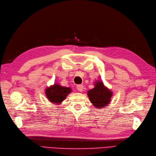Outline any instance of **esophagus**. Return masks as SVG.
I'll return each instance as SVG.
<instances>
[{
    "mask_svg": "<svg viewBox=\"0 0 156 156\" xmlns=\"http://www.w3.org/2000/svg\"><path fill=\"white\" fill-rule=\"evenodd\" d=\"M77 89H78V91L82 92V91H83V89H84L83 85H82V84L78 85V86H77Z\"/></svg>",
    "mask_w": 156,
    "mask_h": 156,
    "instance_id": "obj_1",
    "label": "esophagus"
}]
</instances>
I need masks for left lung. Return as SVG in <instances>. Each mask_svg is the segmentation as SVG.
Returning a JSON list of instances; mask_svg holds the SVG:
<instances>
[{
  "instance_id": "1",
  "label": "left lung",
  "mask_w": 156,
  "mask_h": 156,
  "mask_svg": "<svg viewBox=\"0 0 156 156\" xmlns=\"http://www.w3.org/2000/svg\"><path fill=\"white\" fill-rule=\"evenodd\" d=\"M90 102L97 108H104L111 102L112 92L106 87L102 81H96L94 88L89 90L87 92Z\"/></svg>"
}]
</instances>
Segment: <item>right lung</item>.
<instances>
[{
	"label": "right lung",
	"mask_w": 156,
	"mask_h": 156,
	"mask_svg": "<svg viewBox=\"0 0 156 156\" xmlns=\"http://www.w3.org/2000/svg\"><path fill=\"white\" fill-rule=\"evenodd\" d=\"M72 92V88L69 87H62L58 83L47 87L45 89V95L51 103L58 105L64 101L66 97Z\"/></svg>",
	"instance_id": "obj_1"
}]
</instances>
